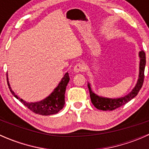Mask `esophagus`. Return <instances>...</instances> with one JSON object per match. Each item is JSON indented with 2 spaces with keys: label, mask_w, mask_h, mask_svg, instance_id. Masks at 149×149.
Returning <instances> with one entry per match:
<instances>
[{
  "label": "esophagus",
  "mask_w": 149,
  "mask_h": 149,
  "mask_svg": "<svg viewBox=\"0 0 149 149\" xmlns=\"http://www.w3.org/2000/svg\"><path fill=\"white\" fill-rule=\"evenodd\" d=\"M84 70V65L81 63H78L73 68V71L75 73H79Z\"/></svg>",
  "instance_id": "34e87169"
}]
</instances>
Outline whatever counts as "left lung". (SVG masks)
Returning a JSON list of instances; mask_svg holds the SVG:
<instances>
[{"label": "left lung", "mask_w": 149, "mask_h": 149, "mask_svg": "<svg viewBox=\"0 0 149 149\" xmlns=\"http://www.w3.org/2000/svg\"><path fill=\"white\" fill-rule=\"evenodd\" d=\"M139 74L136 86L133 89L124 97L119 98H109V97H102L97 95L91 89V84L88 82V88L90 93V98L93 105L97 109L103 111H111L125 104L130 100H133L139 94L140 89L141 88L144 79V70L146 66V54L143 49H141L139 52Z\"/></svg>", "instance_id": "8db88e82"}]
</instances>
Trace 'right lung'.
Here are the masks:
<instances>
[{
    "instance_id": "obj_1",
    "label": "right lung",
    "mask_w": 149,
    "mask_h": 149,
    "mask_svg": "<svg viewBox=\"0 0 149 149\" xmlns=\"http://www.w3.org/2000/svg\"><path fill=\"white\" fill-rule=\"evenodd\" d=\"M69 80H70V78H69L68 73L67 72L65 73L58 85L54 88L53 91L48 97H45L41 101L28 102L24 100L23 99L18 97L15 94L14 91L12 90L9 81H8V73H7V82H8V88L11 94L30 110L32 111L34 113L41 115H55L63 108L65 105V92Z\"/></svg>"
}]
</instances>
